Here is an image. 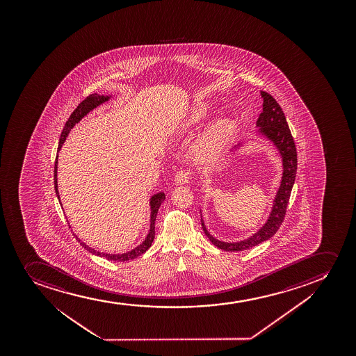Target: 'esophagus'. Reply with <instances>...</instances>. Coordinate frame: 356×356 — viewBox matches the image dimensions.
Segmentation results:
<instances>
[{
    "label": "esophagus",
    "mask_w": 356,
    "mask_h": 356,
    "mask_svg": "<svg viewBox=\"0 0 356 356\" xmlns=\"http://www.w3.org/2000/svg\"><path fill=\"white\" fill-rule=\"evenodd\" d=\"M191 177H193V173L190 170H181V171L177 172L175 180H176L177 184H188V180L191 179Z\"/></svg>",
    "instance_id": "esophagus-1"
}]
</instances>
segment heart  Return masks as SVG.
<instances>
[{
  "label": "heart",
  "instance_id": "1",
  "mask_svg": "<svg viewBox=\"0 0 356 356\" xmlns=\"http://www.w3.org/2000/svg\"><path fill=\"white\" fill-rule=\"evenodd\" d=\"M209 114V104L198 102L190 108L179 123V128L193 127L202 122ZM234 124L229 119L217 120L200 136L196 145L197 156L200 159H213L225 147L230 136L233 134Z\"/></svg>",
  "mask_w": 356,
  "mask_h": 356
}]
</instances>
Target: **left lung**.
Masks as SVG:
<instances>
[{
	"label": "left lung",
	"mask_w": 356,
	"mask_h": 356,
	"mask_svg": "<svg viewBox=\"0 0 356 356\" xmlns=\"http://www.w3.org/2000/svg\"><path fill=\"white\" fill-rule=\"evenodd\" d=\"M262 113L257 121V127H259V133L266 136L267 139L273 143L274 146L279 151V154L282 159V177L278 193L273 200V207L270 211V217L259 229L257 233L252 236L240 242H223L217 240L209 234L208 229L205 227L203 218L200 216L202 228L204 230L205 235L209 240L213 242L220 250L227 252H240V250H250L254 245H259L261 242L268 240L278 232L284 217L286 213L287 204L290 200L291 191L293 188L296 173H297V149L294 145L293 138L291 135L290 128L287 124L286 118L279 106L278 102L274 99L270 94L266 91H261ZM240 146V143H238Z\"/></svg>",
	"instance_id": "1"
}]
</instances>
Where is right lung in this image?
<instances>
[{"label":"right lung","instance_id":"obj_1","mask_svg":"<svg viewBox=\"0 0 356 356\" xmlns=\"http://www.w3.org/2000/svg\"><path fill=\"white\" fill-rule=\"evenodd\" d=\"M111 97V96L92 94L90 95V96H88L84 101H82V102L78 104L74 113L70 115L69 120L66 121L65 126H64V129H63L62 131V135H60L59 145H58V151H60L63 143H64V141L66 140V136L69 135L70 131L74 127V124L79 122V121H81L86 115L89 114L91 111H94L95 108H97V106H101L102 103L109 101V98ZM57 163L58 156L57 158H56V163H54V188H56V193H57L58 200H59V203H60V197H59L57 184ZM163 200H165V193H158L151 197V200H149V205H151V220H149V222H151V223H149V230H148L147 236L143 240V243H140L138 247H135L134 250H131V252H127V253L108 254L103 253V252H97V250H92L91 247L86 245L84 242L81 241V238H79L77 235H74H74L76 236V238H77V241L81 243L83 248H86V250H89L91 254H95V255H97V257H102V258L108 259V260H111V261H128V260H133V259L138 258L141 254L145 253V252L151 247L152 242L154 240V235H156V227H154V225H156V213H158V210H159L160 205L163 203Z\"/></svg>","mask_w":356,"mask_h":356}]
</instances>
